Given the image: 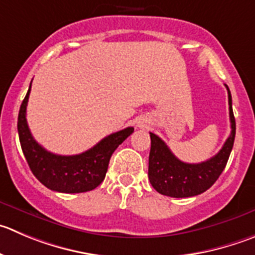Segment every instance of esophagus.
Segmentation results:
<instances>
[{
  "label": "esophagus",
  "instance_id": "esophagus-1",
  "mask_svg": "<svg viewBox=\"0 0 255 255\" xmlns=\"http://www.w3.org/2000/svg\"><path fill=\"white\" fill-rule=\"evenodd\" d=\"M139 126H140V128H145V124H139Z\"/></svg>",
  "mask_w": 255,
  "mask_h": 255
}]
</instances>
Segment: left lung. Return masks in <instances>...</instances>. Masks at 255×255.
Segmentation results:
<instances>
[{
  "mask_svg": "<svg viewBox=\"0 0 255 255\" xmlns=\"http://www.w3.org/2000/svg\"><path fill=\"white\" fill-rule=\"evenodd\" d=\"M228 90L230 131L217 155L199 164H189L179 160L168 145L157 135L150 132L151 147L149 155V180L152 188L162 195L171 198H189L204 193L217 181L227 165L235 137V119L232 108V95Z\"/></svg>",
  "mask_w": 255,
  "mask_h": 255,
  "instance_id": "left-lung-1",
  "label": "left lung"
}]
</instances>
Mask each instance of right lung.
<instances>
[{
  "mask_svg": "<svg viewBox=\"0 0 255 255\" xmlns=\"http://www.w3.org/2000/svg\"><path fill=\"white\" fill-rule=\"evenodd\" d=\"M28 91L21 104L17 130L21 147L33 175L46 188L59 193H85L95 189L104 181L113 152L134 128H126L104 137L91 149L77 155H57L43 149L31 134L26 120Z\"/></svg>",
  "mask_w": 255,
  "mask_h": 255,
  "instance_id": "1",
  "label": "right lung"
}]
</instances>
